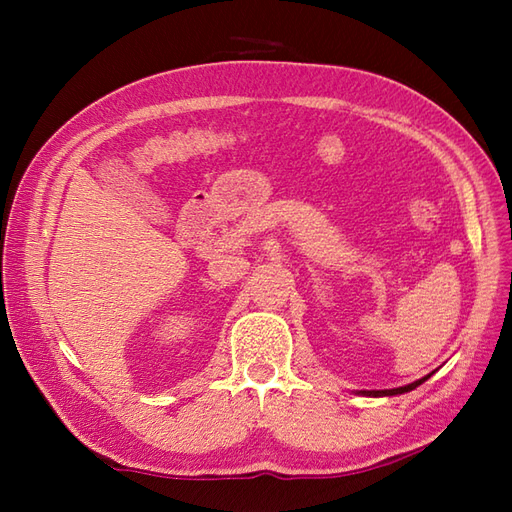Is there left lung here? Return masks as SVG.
<instances>
[{
	"label": "left lung",
	"instance_id": "left-lung-1",
	"mask_svg": "<svg viewBox=\"0 0 512 512\" xmlns=\"http://www.w3.org/2000/svg\"><path fill=\"white\" fill-rule=\"evenodd\" d=\"M433 374V371H431ZM429 374V376H431ZM429 376H425V378H421V380H416V382H412V384H406V386H399V389H386V391H361V395H367V397H391V395H401V393H408V391H412V389H416L418 384H423Z\"/></svg>",
	"mask_w": 512,
	"mask_h": 512
}]
</instances>
